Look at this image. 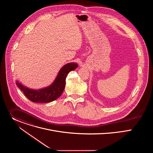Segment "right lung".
Listing matches in <instances>:
<instances>
[{
  "label": "right lung",
  "mask_w": 153,
  "mask_h": 153,
  "mask_svg": "<svg viewBox=\"0 0 153 153\" xmlns=\"http://www.w3.org/2000/svg\"><path fill=\"white\" fill-rule=\"evenodd\" d=\"M77 67H78V65L76 63H70L65 65L60 69L54 82L45 88L35 90L27 88L18 82H16V84L30 100L37 103L50 102L61 96L65 87L67 76L71 71L74 70Z\"/></svg>",
  "instance_id": "add662e5"
}]
</instances>
